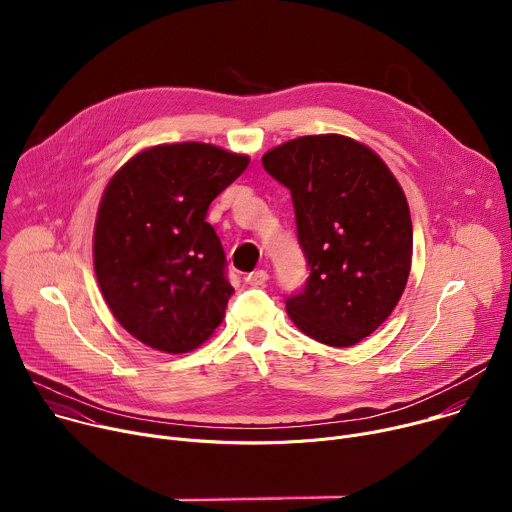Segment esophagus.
I'll use <instances>...</instances> for the list:
<instances>
[{
	"mask_svg": "<svg viewBox=\"0 0 512 512\" xmlns=\"http://www.w3.org/2000/svg\"><path fill=\"white\" fill-rule=\"evenodd\" d=\"M267 279H269V273L263 271V269H257V271H253V273H249V275L245 277V281H247L249 285H265Z\"/></svg>",
	"mask_w": 512,
	"mask_h": 512,
	"instance_id": "esophagus-1",
	"label": "esophagus"
}]
</instances>
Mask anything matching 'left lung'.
Segmentation results:
<instances>
[{
    "label": "left lung",
    "mask_w": 512,
    "mask_h": 512,
    "mask_svg": "<svg viewBox=\"0 0 512 512\" xmlns=\"http://www.w3.org/2000/svg\"><path fill=\"white\" fill-rule=\"evenodd\" d=\"M291 192L310 277L285 310L310 338L354 346L399 304L411 271L407 198L367 145L344 135H304L263 156Z\"/></svg>",
    "instance_id": "8db88e82"
}]
</instances>
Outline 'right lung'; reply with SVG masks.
Listing matches in <instances>:
<instances>
[{"label":"right lung","instance_id":"1","mask_svg":"<svg viewBox=\"0 0 512 512\" xmlns=\"http://www.w3.org/2000/svg\"><path fill=\"white\" fill-rule=\"evenodd\" d=\"M247 166V156L184 141L139 152L107 184L95 273L109 310L139 342L182 354L223 322L235 289L206 214Z\"/></svg>","mask_w":512,"mask_h":512}]
</instances>
